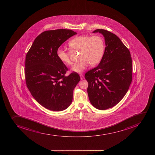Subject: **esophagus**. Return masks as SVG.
Here are the masks:
<instances>
[{
  "instance_id": "esophagus-1",
  "label": "esophagus",
  "mask_w": 155,
  "mask_h": 155,
  "mask_svg": "<svg viewBox=\"0 0 155 155\" xmlns=\"http://www.w3.org/2000/svg\"><path fill=\"white\" fill-rule=\"evenodd\" d=\"M80 79H81V80H82V79H84V76H83V75H82V74H81V75H80Z\"/></svg>"
}]
</instances>
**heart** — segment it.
Segmentation results:
<instances>
[{"instance_id":"heart-1","label":"heart","mask_w":155,"mask_h":155,"mask_svg":"<svg viewBox=\"0 0 155 155\" xmlns=\"http://www.w3.org/2000/svg\"><path fill=\"white\" fill-rule=\"evenodd\" d=\"M69 46L73 51H81L78 63L73 65L72 71L81 73L88 66L98 64L104 54V41L100 36L80 35L76 37L69 42ZM57 57L61 63L66 65H70V52L62 48L57 51Z\"/></svg>"}]
</instances>
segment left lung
<instances>
[{"instance_id": "left-lung-1", "label": "left lung", "mask_w": 155, "mask_h": 155, "mask_svg": "<svg viewBox=\"0 0 155 155\" xmlns=\"http://www.w3.org/2000/svg\"><path fill=\"white\" fill-rule=\"evenodd\" d=\"M104 38L106 48L97 67L88 71L87 93L94 107L104 110L113 107L124 97L132 81V59L129 49L115 34L97 29Z\"/></svg>"}]
</instances>
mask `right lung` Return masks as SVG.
<instances>
[{"mask_svg":"<svg viewBox=\"0 0 155 155\" xmlns=\"http://www.w3.org/2000/svg\"><path fill=\"white\" fill-rule=\"evenodd\" d=\"M77 34L71 30L46 31L34 40L25 61L27 86L35 100L45 108L61 111L69 107L79 75L65 76L68 68L57 57V51L68 39Z\"/></svg>","mask_w":155,"mask_h":155,"instance_id":"1","label":"right lung"}]
</instances>
